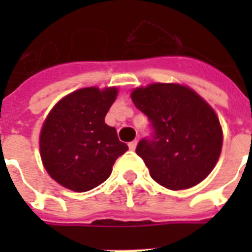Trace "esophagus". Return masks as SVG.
I'll return each mask as SVG.
<instances>
[{"label":"esophagus","mask_w":252,"mask_h":252,"mask_svg":"<svg viewBox=\"0 0 252 252\" xmlns=\"http://www.w3.org/2000/svg\"><path fill=\"white\" fill-rule=\"evenodd\" d=\"M128 146H129L130 150L136 149V146H137V140H133V141H130L129 144H128Z\"/></svg>","instance_id":"34e87169"}]
</instances>
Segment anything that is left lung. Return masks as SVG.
I'll use <instances>...</instances> for the list:
<instances>
[{"label": "left lung", "mask_w": 252, "mask_h": 252, "mask_svg": "<svg viewBox=\"0 0 252 252\" xmlns=\"http://www.w3.org/2000/svg\"><path fill=\"white\" fill-rule=\"evenodd\" d=\"M132 100L150 123L152 133L136 148L150 176L174 191L205 179L222 148V129L212 107L193 90L176 84L138 87Z\"/></svg>", "instance_id": "obj_1"}]
</instances>
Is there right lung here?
<instances>
[{"mask_svg":"<svg viewBox=\"0 0 252 252\" xmlns=\"http://www.w3.org/2000/svg\"><path fill=\"white\" fill-rule=\"evenodd\" d=\"M118 90L86 87L65 96L45 119L40 156L48 174L61 186L86 192L110 176L115 161L128 150L114 126L104 123Z\"/></svg>","mask_w":252,"mask_h":252,"instance_id":"add662e5","label":"right lung"}]
</instances>
